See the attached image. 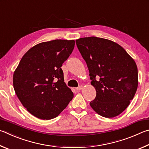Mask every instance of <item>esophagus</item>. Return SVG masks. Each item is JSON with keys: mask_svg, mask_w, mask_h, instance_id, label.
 <instances>
[{"mask_svg": "<svg viewBox=\"0 0 149 149\" xmlns=\"http://www.w3.org/2000/svg\"><path fill=\"white\" fill-rule=\"evenodd\" d=\"M82 89H83V86H79V87L76 88V90H77V91H80V90H82Z\"/></svg>", "mask_w": 149, "mask_h": 149, "instance_id": "1", "label": "esophagus"}]
</instances>
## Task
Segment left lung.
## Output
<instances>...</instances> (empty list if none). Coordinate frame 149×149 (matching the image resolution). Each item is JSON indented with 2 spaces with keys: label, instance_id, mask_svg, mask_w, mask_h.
Wrapping results in <instances>:
<instances>
[{
  "label": "left lung",
  "instance_id": "left-lung-1",
  "mask_svg": "<svg viewBox=\"0 0 149 149\" xmlns=\"http://www.w3.org/2000/svg\"><path fill=\"white\" fill-rule=\"evenodd\" d=\"M86 62L96 97L90 105L100 116L113 118L126 110L138 86L134 59L114 42L90 36L76 40ZM95 77L100 79L96 80Z\"/></svg>",
  "mask_w": 149,
  "mask_h": 149
}]
</instances>
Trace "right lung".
Segmentation results:
<instances>
[{
    "label": "right lung",
    "mask_w": 149,
    "mask_h": 149,
    "mask_svg": "<svg viewBox=\"0 0 149 149\" xmlns=\"http://www.w3.org/2000/svg\"><path fill=\"white\" fill-rule=\"evenodd\" d=\"M74 44V40L61 39L39 43L26 52L15 69V92L23 106L36 118H56L73 98L61 67Z\"/></svg>",
    "instance_id": "right-lung-1"
}]
</instances>
